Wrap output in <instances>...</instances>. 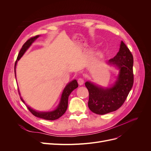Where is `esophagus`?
Instances as JSON below:
<instances>
[{"label": "esophagus", "instance_id": "34e87169", "mask_svg": "<svg viewBox=\"0 0 151 151\" xmlns=\"http://www.w3.org/2000/svg\"><path fill=\"white\" fill-rule=\"evenodd\" d=\"M84 83V81L83 78H79L78 80V83L80 86H82Z\"/></svg>", "mask_w": 151, "mask_h": 151}]
</instances>
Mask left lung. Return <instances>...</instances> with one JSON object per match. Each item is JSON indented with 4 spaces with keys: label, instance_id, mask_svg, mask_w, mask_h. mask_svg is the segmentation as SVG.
Returning a JSON list of instances; mask_svg holds the SVG:
<instances>
[{
    "label": "left lung",
    "instance_id": "8db88e82",
    "mask_svg": "<svg viewBox=\"0 0 151 151\" xmlns=\"http://www.w3.org/2000/svg\"><path fill=\"white\" fill-rule=\"evenodd\" d=\"M106 63L119 70L113 84L104 88L91 81L85 83L89 94V108L93 113L101 115L114 111L119 108L127 97L133 84V58L122 41L121 42L119 51Z\"/></svg>",
    "mask_w": 151,
    "mask_h": 151
}]
</instances>
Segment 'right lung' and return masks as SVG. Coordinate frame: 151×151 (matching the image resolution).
<instances>
[{
  "mask_svg": "<svg viewBox=\"0 0 151 151\" xmlns=\"http://www.w3.org/2000/svg\"><path fill=\"white\" fill-rule=\"evenodd\" d=\"M39 37L40 35H37L35 37L30 38L22 46V48L21 49L18 54L17 61H16L15 65H14L15 77H16V67H17L18 61L22 57V55L24 54L26 51L29 48V47L32 45V44ZM78 87V84L76 80H74L73 81H71V82L68 83L65 87V88L63 90L59 105H58L56 108L52 111H36L32 109L29 106L26 105L27 108L31 112L32 114L37 117L42 118L45 120H50V121H54L55 119H59L60 117H61L65 113L68 107V99L70 94L74 89H76ZM18 92L20 96L21 100H22V101L24 103V104H25L24 100L22 99V98L21 96L19 89H18Z\"/></svg>",
  "mask_w": 151,
  "mask_h": 151,
  "instance_id": "obj_1",
  "label": "right lung"
}]
</instances>
